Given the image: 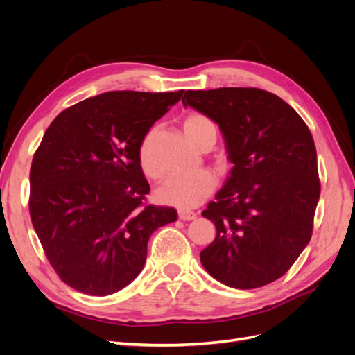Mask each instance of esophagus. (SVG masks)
<instances>
[{
  "label": "esophagus",
  "instance_id": "esophagus-1",
  "mask_svg": "<svg viewBox=\"0 0 355 355\" xmlns=\"http://www.w3.org/2000/svg\"><path fill=\"white\" fill-rule=\"evenodd\" d=\"M178 214H179V219H180V220H194V219L197 218V213H196V211L184 210V209L178 210Z\"/></svg>",
  "mask_w": 355,
  "mask_h": 355
}]
</instances>
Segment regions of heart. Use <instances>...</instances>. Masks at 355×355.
<instances>
[{
    "label": "heart",
    "instance_id": "heart-1",
    "mask_svg": "<svg viewBox=\"0 0 355 355\" xmlns=\"http://www.w3.org/2000/svg\"><path fill=\"white\" fill-rule=\"evenodd\" d=\"M184 130L191 144L201 151H209L216 144L218 125L207 115L200 112L188 114L184 120ZM153 142L154 132H149L139 145L137 159L141 170L148 178H158L159 171L154 163ZM214 187H216V180L210 171L200 170L191 175H173L167 178L157 189V197L163 204L180 209H192L206 200Z\"/></svg>",
    "mask_w": 355,
    "mask_h": 355
}]
</instances>
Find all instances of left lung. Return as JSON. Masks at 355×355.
<instances>
[{
  "label": "left lung",
  "mask_w": 355,
  "mask_h": 355,
  "mask_svg": "<svg viewBox=\"0 0 355 355\" xmlns=\"http://www.w3.org/2000/svg\"><path fill=\"white\" fill-rule=\"evenodd\" d=\"M182 103L218 123L234 164L201 213L216 227L200 253L202 266L234 288L275 282L313 235L320 198L313 135L292 106L261 89L187 90Z\"/></svg>",
  "instance_id": "1"
}]
</instances>
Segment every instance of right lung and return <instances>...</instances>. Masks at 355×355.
<instances>
[{
  "mask_svg": "<svg viewBox=\"0 0 355 355\" xmlns=\"http://www.w3.org/2000/svg\"><path fill=\"white\" fill-rule=\"evenodd\" d=\"M184 94L108 92L49 125L32 158L29 213L53 270L78 292L106 296L142 271L151 234L178 219L145 204L142 139Z\"/></svg>",
  "mask_w": 355,
  "mask_h": 355,
  "instance_id": "1",
  "label": "right lung"
}]
</instances>
